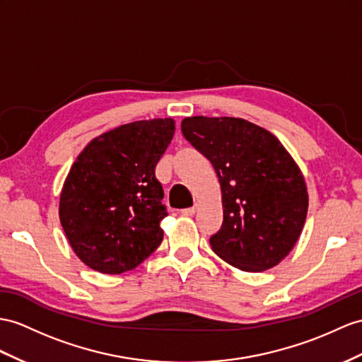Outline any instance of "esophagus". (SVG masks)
<instances>
[{
  "label": "esophagus",
  "mask_w": 362,
  "mask_h": 362,
  "mask_svg": "<svg viewBox=\"0 0 362 362\" xmlns=\"http://www.w3.org/2000/svg\"><path fill=\"white\" fill-rule=\"evenodd\" d=\"M197 204L193 206V207H189V209H182L181 210V215H184V216H192V215H195V211H197Z\"/></svg>",
  "instance_id": "esophagus-1"
}]
</instances>
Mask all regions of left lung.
Instances as JSON below:
<instances>
[{"label": "left lung", "mask_w": 362, "mask_h": 362, "mask_svg": "<svg viewBox=\"0 0 362 362\" xmlns=\"http://www.w3.org/2000/svg\"><path fill=\"white\" fill-rule=\"evenodd\" d=\"M181 130L221 184L224 221L210 236L211 250L244 272L275 267L296 244L308 209L293 158L269 130L241 118H184Z\"/></svg>", "instance_id": "obj_1"}]
</instances>
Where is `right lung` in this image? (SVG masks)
I'll use <instances>...</instances> for the list:
<instances>
[{
  "mask_svg": "<svg viewBox=\"0 0 362 362\" xmlns=\"http://www.w3.org/2000/svg\"><path fill=\"white\" fill-rule=\"evenodd\" d=\"M175 134L172 118L135 121L96 136L70 167L59 221L76 257L119 275L161 244L167 216L155 167Z\"/></svg>",
  "mask_w": 362,
  "mask_h": 362,
  "instance_id": "1",
  "label": "right lung"
}]
</instances>
